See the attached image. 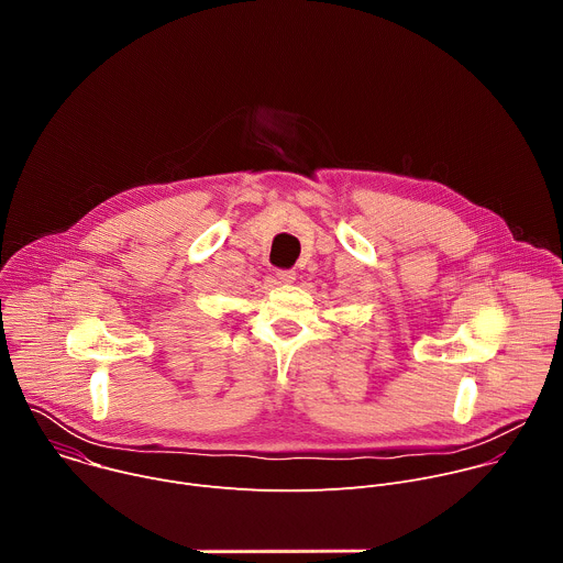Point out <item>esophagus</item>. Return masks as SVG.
<instances>
[{
	"label": "esophagus",
	"instance_id": "1",
	"mask_svg": "<svg viewBox=\"0 0 563 563\" xmlns=\"http://www.w3.org/2000/svg\"><path fill=\"white\" fill-rule=\"evenodd\" d=\"M276 280H278L280 285H291V283L296 280V274H294V272H289V269H283V272H278V274H276Z\"/></svg>",
	"mask_w": 563,
	"mask_h": 563
}]
</instances>
